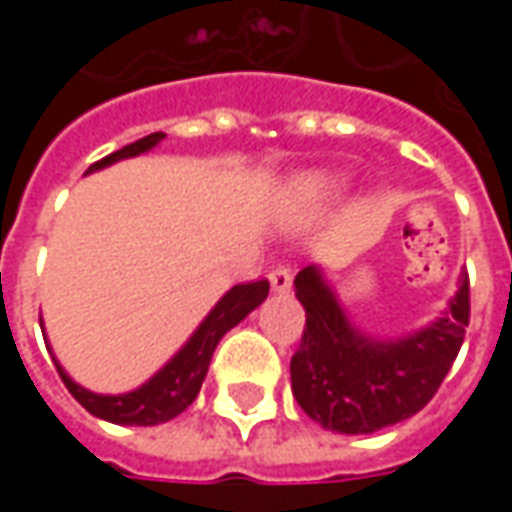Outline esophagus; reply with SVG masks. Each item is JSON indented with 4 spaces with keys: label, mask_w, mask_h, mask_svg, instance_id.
<instances>
[{
    "label": "esophagus",
    "mask_w": 512,
    "mask_h": 512,
    "mask_svg": "<svg viewBox=\"0 0 512 512\" xmlns=\"http://www.w3.org/2000/svg\"><path fill=\"white\" fill-rule=\"evenodd\" d=\"M268 282H271V290H274V293H290L293 274H290L288 266H277L271 274H268Z\"/></svg>",
    "instance_id": "esophagus-1"
}]
</instances>
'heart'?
<instances>
[{"mask_svg":"<svg viewBox=\"0 0 512 512\" xmlns=\"http://www.w3.org/2000/svg\"><path fill=\"white\" fill-rule=\"evenodd\" d=\"M340 191H343V180L340 178L323 175V172H310V175H301L293 183V200L304 205V208H321V205H329L332 200H337Z\"/></svg>","mask_w":512,"mask_h":512,"instance_id":"1","label":"heart"}]
</instances>
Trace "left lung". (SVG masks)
Returning a JSON list of instances; mask_svg holds the SVG:
<instances>
[{"label":"left lung","mask_w":512,"mask_h":512,"mask_svg":"<svg viewBox=\"0 0 512 512\" xmlns=\"http://www.w3.org/2000/svg\"><path fill=\"white\" fill-rule=\"evenodd\" d=\"M296 299L307 312L290 384L304 414L321 428L356 436L376 433L428 406L461 351L469 326V279L450 307L425 329L378 340L351 323L318 266L301 268Z\"/></svg>","instance_id":"left-lung-1"}]
</instances>
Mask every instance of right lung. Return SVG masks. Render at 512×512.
<instances>
[{
	"label": "right lung",
	"mask_w": 512,
	"mask_h": 512,
	"mask_svg": "<svg viewBox=\"0 0 512 512\" xmlns=\"http://www.w3.org/2000/svg\"><path fill=\"white\" fill-rule=\"evenodd\" d=\"M161 139H164L161 131L142 136V139H136L131 145L115 150L112 156L95 161L87 172H98V169L112 167L115 161H123V158L142 156L147 150H153ZM266 296V279L235 285V288L227 290L222 299L213 304V310L205 315V321L194 329V334L186 340V345L180 348L178 354L172 356L167 365L158 370L156 376H150L145 384L136 386L131 392H123V395H98V392H90V389L76 384L65 373V367L57 362V356H54V365H57L62 384L68 386V392L93 417L115 422V425H158V422H169V419L183 414L194 403V397L200 395V386L205 381V376H208V365H211V356L216 351L219 340L233 326L244 321L246 315L255 310V307H260L266 301ZM43 340H46V334H43Z\"/></svg>",
	"instance_id": "right-lung-1"
}]
</instances>
